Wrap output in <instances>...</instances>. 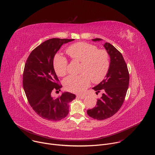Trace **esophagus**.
Here are the masks:
<instances>
[{"label":"esophagus","mask_w":155,"mask_h":155,"mask_svg":"<svg viewBox=\"0 0 155 155\" xmlns=\"http://www.w3.org/2000/svg\"><path fill=\"white\" fill-rule=\"evenodd\" d=\"M77 97L80 99H84L85 97V96L82 95H77Z\"/></svg>","instance_id":"1"}]
</instances>
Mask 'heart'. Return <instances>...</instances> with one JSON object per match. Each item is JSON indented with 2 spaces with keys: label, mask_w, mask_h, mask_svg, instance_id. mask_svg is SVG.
Listing matches in <instances>:
<instances>
[{
  "label": "heart",
  "mask_w": 155,
  "mask_h": 155,
  "mask_svg": "<svg viewBox=\"0 0 155 155\" xmlns=\"http://www.w3.org/2000/svg\"><path fill=\"white\" fill-rule=\"evenodd\" d=\"M66 52L73 61L81 62L79 76L66 78L63 84L69 91L80 93L87 88L91 81L94 83L104 79L108 71L110 58L107 51L98 50L97 46L87 42H78L69 47ZM54 68L60 76H64L68 71V61L65 58L54 59Z\"/></svg>",
  "instance_id": "heart-1"
}]
</instances>
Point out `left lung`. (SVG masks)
<instances>
[{"instance_id": "8db88e82", "label": "left lung", "mask_w": 155, "mask_h": 155, "mask_svg": "<svg viewBox=\"0 0 155 155\" xmlns=\"http://www.w3.org/2000/svg\"><path fill=\"white\" fill-rule=\"evenodd\" d=\"M94 42L102 39H92ZM110 58L108 71L105 79L92 89L103 92L96 107L87 110V114L97 120L108 119L116 114L121 107L129 87V74L127 64L122 54L111 44H104Z\"/></svg>"}]
</instances>
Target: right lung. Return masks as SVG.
Here are the masks:
<instances>
[{
  "label": "right lung",
  "instance_id": "1",
  "mask_svg": "<svg viewBox=\"0 0 155 155\" xmlns=\"http://www.w3.org/2000/svg\"><path fill=\"white\" fill-rule=\"evenodd\" d=\"M74 39L53 38L34 48L29 55L23 75V89L33 110L41 117L51 121L64 118L69 113V103L76 98L65 92L60 97L51 95L53 90L60 91L54 68V59L61 45Z\"/></svg>",
  "mask_w": 155,
  "mask_h": 155
}]
</instances>
